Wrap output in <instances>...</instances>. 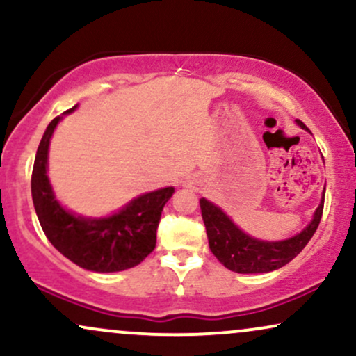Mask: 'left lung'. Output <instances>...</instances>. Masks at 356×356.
<instances>
[{
  "instance_id": "1",
  "label": "left lung",
  "mask_w": 356,
  "mask_h": 356,
  "mask_svg": "<svg viewBox=\"0 0 356 356\" xmlns=\"http://www.w3.org/2000/svg\"><path fill=\"white\" fill-rule=\"evenodd\" d=\"M296 124L301 129L308 130V127L301 120H296ZM323 202H325V189H323L321 202L314 211L312 222L296 236L283 241H263L252 238L239 229L234 220L214 202L207 201L206 197L199 199L212 254L227 269L241 273V275L275 271L295 259L318 229L323 214Z\"/></svg>"
}]
</instances>
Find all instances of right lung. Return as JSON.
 I'll list each match as a JSON object with an SVG mask.
<instances>
[{
	"label": "right lung",
	"instance_id": "obj_1",
	"mask_svg": "<svg viewBox=\"0 0 356 356\" xmlns=\"http://www.w3.org/2000/svg\"><path fill=\"white\" fill-rule=\"evenodd\" d=\"M63 115L53 118L44 130L31 174V197L44 236L61 254L88 271L117 273L137 266L154 251L162 209L175 189L164 187L145 192L122 209L102 218H87L68 211L56 199L47 174L50 140Z\"/></svg>",
	"mask_w": 356,
	"mask_h": 356
}]
</instances>
